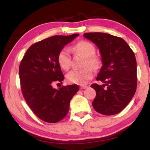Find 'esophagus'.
Wrapping results in <instances>:
<instances>
[{"label": "esophagus", "instance_id": "34e87169", "mask_svg": "<svg viewBox=\"0 0 150 150\" xmlns=\"http://www.w3.org/2000/svg\"><path fill=\"white\" fill-rule=\"evenodd\" d=\"M87 86H85V85L81 86V89H87Z\"/></svg>", "mask_w": 150, "mask_h": 150}]
</instances>
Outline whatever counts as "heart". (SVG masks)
<instances>
[{
    "instance_id": "obj_1",
    "label": "heart",
    "mask_w": 150,
    "mask_h": 150,
    "mask_svg": "<svg viewBox=\"0 0 150 150\" xmlns=\"http://www.w3.org/2000/svg\"><path fill=\"white\" fill-rule=\"evenodd\" d=\"M71 50L75 52H80L85 57L84 66L89 65L83 69H75L69 71L66 76L67 80L69 83L83 85L93 77V69H98L101 66V60L95 55L96 48L91 43L87 41L78 42L72 47ZM59 65L61 68L67 70L71 64L70 51L69 48H63L59 52L57 57Z\"/></svg>"
}]
</instances>
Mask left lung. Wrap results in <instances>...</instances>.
<instances>
[{"mask_svg": "<svg viewBox=\"0 0 150 150\" xmlns=\"http://www.w3.org/2000/svg\"><path fill=\"white\" fill-rule=\"evenodd\" d=\"M83 36L99 48L102 63L96 80L102 81L104 85L92 84L91 86L96 91L92 102L93 107L104 115L119 113L128 105L136 92L134 53L119 37L104 33H88Z\"/></svg>", "mask_w": 150, "mask_h": 150, "instance_id": "8db88e82", "label": "left lung"}]
</instances>
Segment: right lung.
I'll list each match as a JSON object with an SVG mask.
<instances>
[{"instance_id": "add662e5", "label": "right lung", "mask_w": 150, "mask_h": 150, "mask_svg": "<svg viewBox=\"0 0 150 150\" xmlns=\"http://www.w3.org/2000/svg\"><path fill=\"white\" fill-rule=\"evenodd\" d=\"M79 34L55 35L33 44L20 62L19 75L24 98L35 114L48 123H57L68 112L69 102L79 90L77 85L57 89L64 79L57 61L59 52Z\"/></svg>"}]
</instances>
